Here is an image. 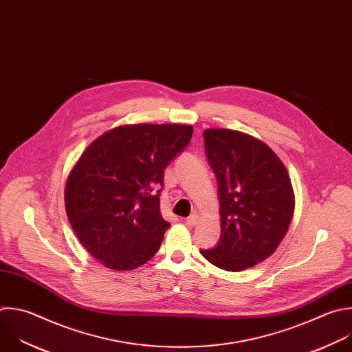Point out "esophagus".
<instances>
[{
  "label": "esophagus",
  "mask_w": 352,
  "mask_h": 352,
  "mask_svg": "<svg viewBox=\"0 0 352 352\" xmlns=\"http://www.w3.org/2000/svg\"><path fill=\"white\" fill-rule=\"evenodd\" d=\"M197 221H199V217L196 214H192L190 217L186 218V225L188 226H195L197 223Z\"/></svg>",
  "instance_id": "1"
}]
</instances>
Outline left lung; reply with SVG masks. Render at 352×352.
<instances>
[{
  "mask_svg": "<svg viewBox=\"0 0 352 352\" xmlns=\"http://www.w3.org/2000/svg\"><path fill=\"white\" fill-rule=\"evenodd\" d=\"M207 162L218 184L221 239L200 250L212 265L238 272L263 263L285 238L294 192L280 159L264 142L233 130H206Z\"/></svg>",
  "mask_w": 352,
  "mask_h": 352,
  "instance_id": "left-lung-1",
  "label": "left lung"
}]
</instances>
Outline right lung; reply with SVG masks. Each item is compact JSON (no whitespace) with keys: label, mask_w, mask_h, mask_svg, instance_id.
Listing matches in <instances>:
<instances>
[{"label":"right lung","mask_w":352,"mask_h":352,"mask_svg":"<svg viewBox=\"0 0 352 352\" xmlns=\"http://www.w3.org/2000/svg\"><path fill=\"white\" fill-rule=\"evenodd\" d=\"M192 134L184 124L117 127L96 138L70 171L67 218L85 250L107 268L135 270L157 253L170 228L160 212L164 170Z\"/></svg>","instance_id":"add662e5"}]
</instances>
